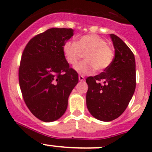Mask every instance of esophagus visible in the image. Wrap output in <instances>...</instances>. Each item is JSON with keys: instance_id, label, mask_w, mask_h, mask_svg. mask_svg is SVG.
<instances>
[{"instance_id": "esophagus-1", "label": "esophagus", "mask_w": 152, "mask_h": 152, "mask_svg": "<svg viewBox=\"0 0 152 152\" xmlns=\"http://www.w3.org/2000/svg\"><path fill=\"white\" fill-rule=\"evenodd\" d=\"M79 80L81 81V82H84V81H85V76H82V75H79Z\"/></svg>"}]
</instances>
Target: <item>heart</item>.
Segmentation results:
<instances>
[{
  "mask_svg": "<svg viewBox=\"0 0 152 152\" xmlns=\"http://www.w3.org/2000/svg\"><path fill=\"white\" fill-rule=\"evenodd\" d=\"M62 49L67 63L71 65H76L85 54V60L75 67L76 71L82 74H92L96 70L103 71L114 58L113 48L96 34L84 35L76 42L67 41Z\"/></svg>",
  "mask_w": 152,
  "mask_h": 152,
  "instance_id": "obj_1",
  "label": "heart"
}]
</instances>
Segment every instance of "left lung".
<instances>
[{
	"label": "left lung",
	"mask_w": 152,
	"mask_h": 152,
	"mask_svg": "<svg viewBox=\"0 0 152 152\" xmlns=\"http://www.w3.org/2000/svg\"><path fill=\"white\" fill-rule=\"evenodd\" d=\"M115 57L104 72L86 79L87 107L98 120L111 121L121 115L136 87L134 53L121 38L111 34ZM102 83H101V82Z\"/></svg>",
	"instance_id": "1"
}]
</instances>
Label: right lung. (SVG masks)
<instances>
[{"mask_svg":"<svg viewBox=\"0 0 152 152\" xmlns=\"http://www.w3.org/2000/svg\"><path fill=\"white\" fill-rule=\"evenodd\" d=\"M73 35L72 28H49L31 38L22 53L18 76L23 98L31 113L42 121L63 115L79 82L62 49Z\"/></svg>","mask_w":152,"mask_h":152,"instance_id":"right-lung-1","label":"right lung"}]
</instances>
